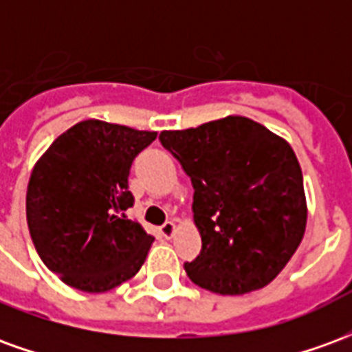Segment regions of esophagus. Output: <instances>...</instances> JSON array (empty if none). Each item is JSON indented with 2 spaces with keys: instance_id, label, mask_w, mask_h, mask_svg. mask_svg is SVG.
<instances>
[{
  "instance_id": "obj_1",
  "label": "esophagus",
  "mask_w": 352,
  "mask_h": 352,
  "mask_svg": "<svg viewBox=\"0 0 352 352\" xmlns=\"http://www.w3.org/2000/svg\"><path fill=\"white\" fill-rule=\"evenodd\" d=\"M160 234L164 237H171V236H173V234H175V221L164 222V224H162V228H160Z\"/></svg>"
}]
</instances>
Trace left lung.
Returning <instances> with one entry per match:
<instances>
[{
    "instance_id": "obj_1",
    "label": "left lung",
    "mask_w": 352,
    "mask_h": 352,
    "mask_svg": "<svg viewBox=\"0 0 352 352\" xmlns=\"http://www.w3.org/2000/svg\"><path fill=\"white\" fill-rule=\"evenodd\" d=\"M194 186L201 252L184 264L217 294L270 285L300 247L307 224L302 168L292 146L247 116L160 133Z\"/></svg>"
}]
</instances>
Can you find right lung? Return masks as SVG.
Instances as JSON below:
<instances>
[{"mask_svg": "<svg viewBox=\"0 0 352 352\" xmlns=\"http://www.w3.org/2000/svg\"><path fill=\"white\" fill-rule=\"evenodd\" d=\"M156 139L103 120L64 131L35 164L26 219L43 264L82 292H107L131 279L154 237L128 219L133 158Z\"/></svg>", "mask_w": 352, "mask_h": 352, "instance_id": "obj_1", "label": "right lung"}]
</instances>
